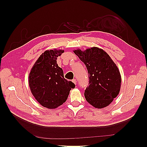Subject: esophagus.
<instances>
[{
  "mask_svg": "<svg viewBox=\"0 0 147 147\" xmlns=\"http://www.w3.org/2000/svg\"><path fill=\"white\" fill-rule=\"evenodd\" d=\"M72 82L75 84H77V80H76V79H73L72 80Z\"/></svg>",
  "mask_w": 147,
  "mask_h": 147,
  "instance_id": "1",
  "label": "esophagus"
}]
</instances>
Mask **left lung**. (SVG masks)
I'll return each instance as SVG.
<instances>
[{
	"mask_svg": "<svg viewBox=\"0 0 147 147\" xmlns=\"http://www.w3.org/2000/svg\"><path fill=\"white\" fill-rule=\"evenodd\" d=\"M74 52L85 64L89 74V84L84 94L86 100L96 108L105 107L120 90L121 80L117 66L107 53L99 48Z\"/></svg>",
	"mask_w": 147,
	"mask_h": 147,
	"instance_id": "1",
	"label": "left lung"
}]
</instances>
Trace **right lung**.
Masks as SVG:
<instances>
[{
  "instance_id": "1",
  "label": "right lung",
  "mask_w": 147,
  "mask_h": 147,
  "mask_svg": "<svg viewBox=\"0 0 147 147\" xmlns=\"http://www.w3.org/2000/svg\"><path fill=\"white\" fill-rule=\"evenodd\" d=\"M63 50H48L35 62L29 77L33 96L42 106L56 109L67 99L75 84L64 77L63 70L57 64V57Z\"/></svg>"
}]
</instances>
